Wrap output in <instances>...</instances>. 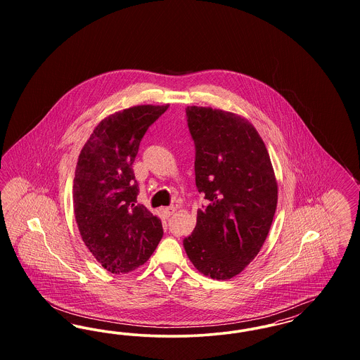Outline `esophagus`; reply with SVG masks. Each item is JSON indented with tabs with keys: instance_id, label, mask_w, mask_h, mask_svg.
<instances>
[{
	"instance_id": "esophagus-1",
	"label": "esophagus",
	"mask_w": 360,
	"mask_h": 360,
	"mask_svg": "<svg viewBox=\"0 0 360 360\" xmlns=\"http://www.w3.org/2000/svg\"><path fill=\"white\" fill-rule=\"evenodd\" d=\"M162 213L165 217H172V214L175 213V207L174 206H169V207H163Z\"/></svg>"
}]
</instances>
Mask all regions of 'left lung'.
I'll return each instance as SVG.
<instances>
[{
  "instance_id": "obj_1",
  "label": "left lung",
  "mask_w": 360,
  "mask_h": 360,
  "mask_svg": "<svg viewBox=\"0 0 360 360\" xmlns=\"http://www.w3.org/2000/svg\"><path fill=\"white\" fill-rule=\"evenodd\" d=\"M195 143V185L207 204L184 240L201 274L226 281L240 274L267 238L278 202L270 155L255 127L236 113L188 106Z\"/></svg>"
}]
</instances>
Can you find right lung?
<instances>
[{
    "label": "right lung",
    "instance_id": "obj_1",
    "mask_svg": "<svg viewBox=\"0 0 360 360\" xmlns=\"http://www.w3.org/2000/svg\"><path fill=\"white\" fill-rule=\"evenodd\" d=\"M165 105H137L106 116L93 129L78 156L72 202L81 238L112 274L144 264L163 236L162 221L137 204L132 165L148 127Z\"/></svg>",
    "mask_w": 360,
    "mask_h": 360
}]
</instances>
